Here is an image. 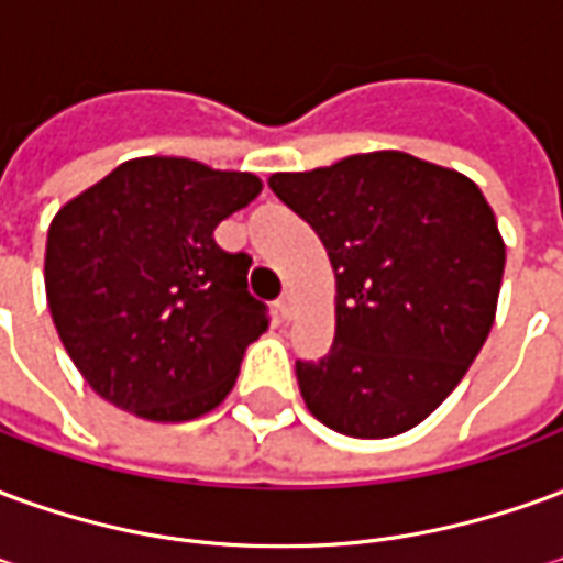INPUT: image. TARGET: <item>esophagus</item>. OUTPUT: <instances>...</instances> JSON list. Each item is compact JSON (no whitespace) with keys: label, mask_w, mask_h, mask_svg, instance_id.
<instances>
[{"label":"esophagus","mask_w":563,"mask_h":563,"mask_svg":"<svg viewBox=\"0 0 563 563\" xmlns=\"http://www.w3.org/2000/svg\"><path fill=\"white\" fill-rule=\"evenodd\" d=\"M277 313H280V319H292L295 313V301H292V292H283L280 298H277Z\"/></svg>","instance_id":"obj_1"}]
</instances>
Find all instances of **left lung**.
<instances>
[{
    "label": "left lung",
    "mask_w": 563,
    "mask_h": 563,
    "mask_svg": "<svg viewBox=\"0 0 563 563\" xmlns=\"http://www.w3.org/2000/svg\"><path fill=\"white\" fill-rule=\"evenodd\" d=\"M334 268V343L295 362L307 410L379 440L434 413L483 350L507 246L471 177L401 150L271 174Z\"/></svg>",
    "instance_id": "obj_1"
}]
</instances>
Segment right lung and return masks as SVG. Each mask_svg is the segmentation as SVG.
<instances>
[{
    "label": "right lung",
    "mask_w": 563,
    "mask_h": 563,
    "mask_svg": "<svg viewBox=\"0 0 563 563\" xmlns=\"http://www.w3.org/2000/svg\"><path fill=\"white\" fill-rule=\"evenodd\" d=\"M262 192L250 172L141 156L59 208L44 289L59 341L96 395L150 422H189L232 391L268 329L253 258L213 229Z\"/></svg>",
    "instance_id": "obj_1"
}]
</instances>
